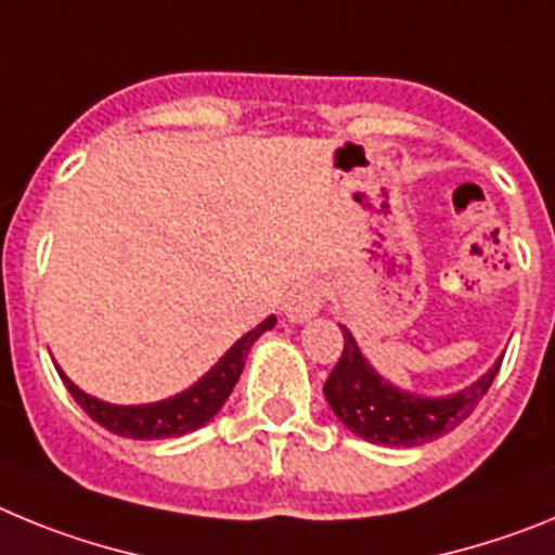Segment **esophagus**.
<instances>
[{"label":"esophagus","instance_id":"obj_1","mask_svg":"<svg viewBox=\"0 0 555 555\" xmlns=\"http://www.w3.org/2000/svg\"><path fill=\"white\" fill-rule=\"evenodd\" d=\"M322 306H325V292H322L320 283L300 281L288 292L283 311H286V317L292 322H306L311 320L313 313H320Z\"/></svg>","mask_w":555,"mask_h":555}]
</instances>
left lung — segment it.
I'll list each match as a JSON object with an SVG mask.
<instances>
[{
  "mask_svg": "<svg viewBox=\"0 0 555 555\" xmlns=\"http://www.w3.org/2000/svg\"><path fill=\"white\" fill-rule=\"evenodd\" d=\"M345 333V350L325 380V397L333 414L356 436L389 448H416L459 428L492 386L498 364L478 384L450 397H420L386 384L364 361L356 338Z\"/></svg>",
  "mask_w": 555,
  "mask_h": 555,
  "instance_id": "1",
  "label": "left lung"
}]
</instances>
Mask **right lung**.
<instances>
[{
	"label": "right lung",
	"instance_id": "right-lung-1",
	"mask_svg": "<svg viewBox=\"0 0 555 555\" xmlns=\"http://www.w3.org/2000/svg\"><path fill=\"white\" fill-rule=\"evenodd\" d=\"M274 325V317L263 320L261 325L249 331L247 336H242L222 356L214 370L191 386V389L180 391L178 397H169V400H160V403L150 405H111L102 403L96 397H88L86 391L77 389L66 375L61 377L66 389L72 391V397L77 400L82 411H86L94 423H100L102 428L113 430L119 436H130V439H166V436H183L189 430H197L208 423L210 416L217 414L224 405V400L233 391L235 380L242 375L244 361H247V352L253 347V341L261 336L263 331Z\"/></svg>",
	"mask_w": 555,
	"mask_h": 555
}]
</instances>
